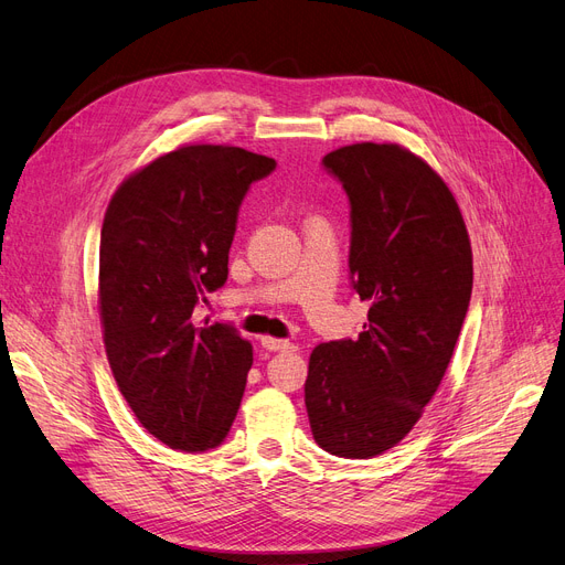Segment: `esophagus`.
Masks as SVG:
<instances>
[{"mask_svg":"<svg viewBox=\"0 0 565 565\" xmlns=\"http://www.w3.org/2000/svg\"><path fill=\"white\" fill-rule=\"evenodd\" d=\"M262 345L270 352H297V345L289 343V341H280V338H270V335H264L262 338Z\"/></svg>","mask_w":565,"mask_h":565,"instance_id":"34e87169","label":"esophagus"}]
</instances>
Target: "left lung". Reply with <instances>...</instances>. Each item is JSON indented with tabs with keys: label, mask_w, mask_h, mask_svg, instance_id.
<instances>
[{
	"label": "left lung",
	"mask_w": 565,
	"mask_h": 565,
	"mask_svg": "<svg viewBox=\"0 0 565 565\" xmlns=\"http://www.w3.org/2000/svg\"><path fill=\"white\" fill-rule=\"evenodd\" d=\"M350 196V274L369 303L356 341L310 352L306 411L327 452L371 459L413 431L452 359L472 291V250L455 194L398 143L324 154Z\"/></svg>",
	"instance_id": "8db88e82"
}]
</instances>
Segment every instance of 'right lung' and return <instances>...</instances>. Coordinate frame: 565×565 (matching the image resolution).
<instances>
[{
    "mask_svg": "<svg viewBox=\"0 0 565 565\" xmlns=\"http://www.w3.org/2000/svg\"><path fill=\"white\" fill-rule=\"evenodd\" d=\"M276 160L236 146L175 148L110 196L99 245V320L108 364L143 428L171 449L227 438L253 366L234 327L194 318L227 282L241 201Z\"/></svg>",
    "mask_w": 565,
    "mask_h": 565,
    "instance_id": "1",
    "label": "right lung"
}]
</instances>
